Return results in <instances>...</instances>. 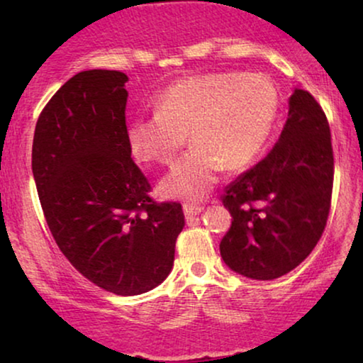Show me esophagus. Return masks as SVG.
Instances as JSON below:
<instances>
[{
  "label": "esophagus",
  "instance_id": "obj_1",
  "mask_svg": "<svg viewBox=\"0 0 363 363\" xmlns=\"http://www.w3.org/2000/svg\"><path fill=\"white\" fill-rule=\"evenodd\" d=\"M183 211H185L186 220H191V218L200 215V213L203 211V206L195 205V203H185V205H183Z\"/></svg>",
  "mask_w": 363,
  "mask_h": 363
}]
</instances>
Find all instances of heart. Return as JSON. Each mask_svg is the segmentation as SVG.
<instances>
[{"label": "heart", "mask_w": 363, "mask_h": 363, "mask_svg": "<svg viewBox=\"0 0 363 363\" xmlns=\"http://www.w3.org/2000/svg\"><path fill=\"white\" fill-rule=\"evenodd\" d=\"M279 94L261 74L216 72L173 84L158 97L155 113L128 123L127 140L142 162L170 167L191 148L162 183L170 198L205 196L218 173L255 162L274 128Z\"/></svg>", "instance_id": "b5f03b06"}]
</instances>
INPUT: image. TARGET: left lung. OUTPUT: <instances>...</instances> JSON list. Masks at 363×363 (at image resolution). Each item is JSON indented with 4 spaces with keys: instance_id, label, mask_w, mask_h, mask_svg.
Instances as JSON below:
<instances>
[{
    "instance_id": "1",
    "label": "left lung",
    "mask_w": 363,
    "mask_h": 363,
    "mask_svg": "<svg viewBox=\"0 0 363 363\" xmlns=\"http://www.w3.org/2000/svg\"><path fill=\"white\" fill-rule=\"evenodd\" d=\"M334 185L330 127L311 92L296 89L286 125L266 158L225 188L233 216L223 261L238 274L271 281L311 255L325 230Z\"/></svg>"
}]
</instances>
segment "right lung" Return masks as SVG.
I'll return each instance as SVG.
<instances>
[{
    "mask_svg": "<svg viewBox=\"0 0 363 363\" xmlns=\"http://www.w3.org/2000/svg\"><path fill=\"white\" fill-rule=\"evenodd\" d=\"M127 81L106 69L69 79L39 113L31 160L59 250L86 279L117 296L165 281L185 226L180 203L153 200L132 160Z\"/></svg>",
    "mask_w": 363,
    "mask_h": 363,
    "instance_id": "obj_1",
    "label": "right lung"
}]
</instances>
